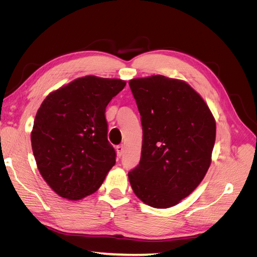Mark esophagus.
Wrapping results in <instances>:
<instances>
[{
  "mask_svg": "<svg viewBox=\"0 0 257 257\" xmlns=\"http://www.w3.org/2000/svg\"><path fill=\"white\" fill-rule=\"evenodd\" d=\"M123 152H124V147L123 146H118V147H116V154H118L119 158L122 157Z\"/></svg>",
  "mask_w": 257,
  "mask_h": 257,
  "instance_id": "34e87169",
  "label": "esophagus"
}]
</instances>
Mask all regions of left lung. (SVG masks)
Listing matches in <instances>:
<instances>
[{
    "label": "left lung",
    "mask_w": 257,
    "mask_h": 257,
    "mask_svg": "<svg viewBox=\"0 0 257 257\" xmlns=\"http://www.w3.org/2000/svg\"><path fill=\"white\" fill-rule=\"evenodd\" d=\"M142 115L139 164L128 173L135 195L166 209L188 197L211 164L215 120L189 83L153 75L128 82Z\"/></svg>",
    "instance_id": "left-lung-1"
}]
</instances>
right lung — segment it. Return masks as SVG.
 I'll use <instances>...</instances> for the list:
<instances>
[{"instance_id": "add662e5", "label": "right lung", "mask_w": 257, "mask_h": 257, "mask_svg": "<svg viewBox=\"0 0 257 257\" xmlns=\"http://www.w3.org/2000/svg\"><path fill=\"white\" fill-rule=\"evenodd\" d=\"M125 84L84 76L49 93L38 108L32 150L44 180L59 196L79 200L91 195L115 164L105 111Z\"/></svg>"}]
</instances>
